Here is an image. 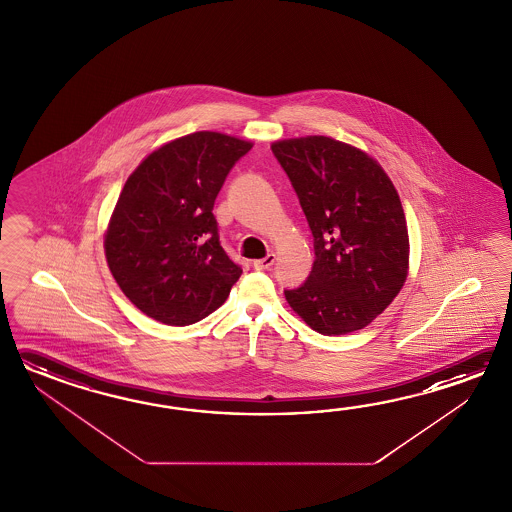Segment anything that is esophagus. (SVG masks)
Wrapping results in <instances>:
<instances>
[{
  "label": "esophagus",
  "mask_w": 512,
  "mask_h": 512,
  "mask_svg": "<svg viewBox=\"0 0 512 512\" xmlns=\"http://www.w3.org/2000/svg\"><path fill=\"white\" fill-rule=\"evenodd\" d=\"M274 260H276V256L271 252V254H267L265 258L254 261V269H256V271H269Z\"/></svg>",
  "instance_id": "esophagus-1"
}]
</instances>
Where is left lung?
Listing matches in <instances>:
<instances>
[{
    "mask_svg": "<svg viewBox=\"0 0 512 512\" xmlns=\"http://www.w3.org/2000/svg\"><path fill=\"white\" fill-rule=\"evenodd\" d=\"M315 238V263L285 300L320 335L371 324L403 289L410 240L392 179L371 155L326 135L272 142Z\"/></svg>",
    "mask_w": 512,
    "mask_h": 512,
    "instance_id": "1",
    "label": "left lung"
}]
</instances>
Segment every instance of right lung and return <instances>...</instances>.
Returning <instances> with one entry per match:
<instances>
[{
    "instance_id": "right-lung-1",
    "label": "right lung",
    "mask_w": 512,
    "mask_h": 512,
    "mask_svg": "<svg viewBox=\"0 0 512 512\" xmlns=\"http://www.w3.org/2000/svg\"><path fill=\"white\" fill-rule=\"evenodd\" d=\"M252 148L196 131L155 148L131 172L104 232L109 271L142 313L190 326L229 298L241 269L219 245L212 214L225 177Z\"/></svg>"
}]
</instances>
